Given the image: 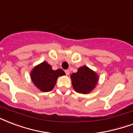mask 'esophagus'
<instances>
[{
	"label": "esophagus",
	"instance_id": "esophagus-1",
	"mask_svg": "<svg viewBox=\"0 0 133 133\" xmlns=\"http://www.w3.org/2000/svg\"><path fill=\"white\" fill-rule=\"evenodd\" d=\"M65 71L66 74V75H69V73H70V71L68 70V69H66V70H65V71Z\"/></svg>",
	"mask_w": 133,
	"mask_h": 133
}]
</instances>
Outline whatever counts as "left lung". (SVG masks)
Wrapping results in <instances>:
<instances>
[{
	"mask_svg": "<svg viewBox=\"0 0 133 133\" xmlns=\"http://www.w3.org/2000/svg\"><path fill=\"white\" fill-rule=\"evenodd\" d=\"M74 89L76 92L87 94L91 92L97 83L98 76L86 66H83L78 69L76 73L71 76Z\"/></svg>",
	"mask_w": 133,
	"mask_h": 133,
	"instance_id": "left-lung-1",
	"label": "left lung"
}]
</instances>
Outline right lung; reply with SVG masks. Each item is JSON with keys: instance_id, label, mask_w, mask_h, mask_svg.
Segmentation results:
<instances>
[{"instance_id": "right-lung-1", "label": "right lung", "mask_w": 133, "mask_h": 133, "mask_svg": "<svg viewBox=\"0 0 133 133\" xmlns=\"http://www.w3.org/2000/svg\"><path fill=\"white\" fill-rule=\"evenodd\" d=\"M62 69L52 70L51 66L43 62L34 68L31 77L36 86L43 92L51 91L59 76L64 75Z\"/></svg>"}]
</instances>
